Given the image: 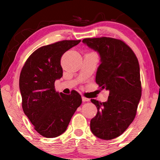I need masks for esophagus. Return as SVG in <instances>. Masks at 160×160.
<instances>
[{"label":"esophagus","mask_w":160,"mask_h":160,"mask_svg":"<svg viewBox=\"0 0 160 160\" xmlns=\"http://www.w3.org/2000/svg\"><path fill=\"white\" fill-rule=\"evenodd\" d=\"M82 102H89V98H86V97H83V96H82Z\"/></svg>","instance_id":"34e87169"}]
</instances>
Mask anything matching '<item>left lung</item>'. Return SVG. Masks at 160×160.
Wrapping results in <instances>:
<instances>
[{
  "mask_svg": "<svg viewBox=\"0 0 160 160\" xmlns=\"http://www.w3.org/2000/svg\"><path fill=\"white\" fill-rule=\"evenodd\" d=\"M82 43L98 52L95 82L102 90L109 91L107 102L91 99L98 110L90 121L91 131L99 138L111 140L122 135L136 115L141 96L138 60L121 40L102 37L85 38Z\"/></svg>",
  "mask_w": 160,
  "mask_h": 160,
  "instance_id": "1",
  "label": "left lung"
}]
</instances>
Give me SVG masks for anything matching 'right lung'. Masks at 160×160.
<instances>
[{"label": "right lung", "instance_id": "obj_1", "mask_svg": "<svg viewBox=\"0 0 160 160\" xmlns=\"http://www.w3.org/2000/svg\"><path fill=\"white\" fill-rule=\"evenodd\" d=\"M80 40H62L40 47L28 57L19 77L22 104L34 129L45 138L65 132L71 117L82 103L80 95L58 92L55 81L62 77V55Z\"/></svg>", "mask_w": 160, "mask_h": 160}]
</instances>
